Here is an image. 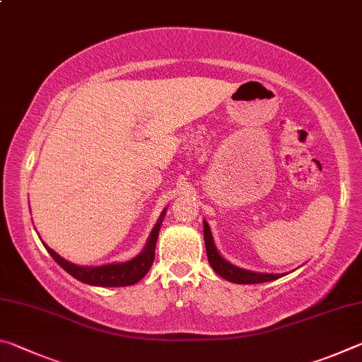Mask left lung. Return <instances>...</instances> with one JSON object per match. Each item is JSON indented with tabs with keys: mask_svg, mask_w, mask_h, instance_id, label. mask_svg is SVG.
<instances>
[{
	"mask_svg": "<svg viewBox=\"0 0 362 362\" xmlns=\"http://www.w3.org/2000/svg\"><path fill=\"white\" fill-rule=\"evenodd\" d=\"M204 244H206L207 260H209L214 272H216L218 276L225 278L226 281H231V283H236V284H259V283H267V281H274L281 278V274L249 272V269L238 268L226 262L223 257L217 252L216 244H214V240H212V233L207 222H204Z\"/></svg>",
	"mask_w": 362,
	"mask_h": 362,
	"instance_id": "obj_1",
	"label": "left lung"
}]
</instances>
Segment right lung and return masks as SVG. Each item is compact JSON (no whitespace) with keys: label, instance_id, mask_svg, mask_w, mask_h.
<instances>
[{"label":"right lung","instance_id":"1","mask_svg":"<svg viewBox=\"0 0 362 362\" xmlns=\"http://www.w3.org/2000/svg\"><path fill=\"white\" fill-rule=\"evenodd\" d=\"M164 212L159 217L158 223L153 228L150 240L146 243L145 249L140 252L136 259L124 263H110V265L102 267H78L75 263H70L65 260L59 254L54 252L51 247L47 249V252L56 260L60 267H62L66 273L71 274L73 278H76L81 283L90 284V286H103V287H121V286H132L139 283L153 265L155 260V247L159 235V228H161Z\"/></svg>","mask_w":362,"mask_h":362}]
</instances>
